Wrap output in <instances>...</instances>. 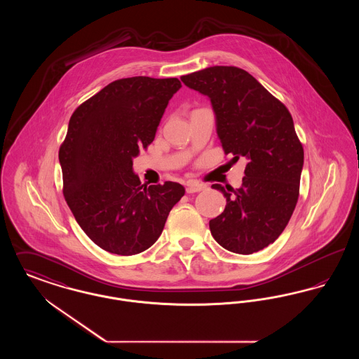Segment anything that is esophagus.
<instances>
[{"mask_svg":"<svg viewBox=\"0 0 359 359\" xmlns=\"http://www.w3.org/2000/svg\"><path fill=\"white\" fill-rule=\"evenodd\" d=\"M203 188L205 187H203L202 184H196V183L189 182V183H187V186H186V191H187V194H194V192H199V191H202Z\"/></svg>","mask_w":359,"mask_h":359,"instance_id":"34e87169","label":"esophagus"}]
</instances>
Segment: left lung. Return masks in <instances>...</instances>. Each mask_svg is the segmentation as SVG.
<instances>
[{"label":"left lung","instance_id":"1","mask_svg":"<svg viewBox=\"0 0 359 359\" xmlns=\"http://www.w3.org/2000/svg\"><path fill=\"white\" fill-rule=\"evenodd\" d=\"M180 79L210 98L224 154L248 160L241 187L212 184L226 207L210 221L211 234L229 252L256 253L284 231L299 199L304 151L292 116L238 67L214 66Z\"/></svg>","mask_w":359,"mask_h":359}]
</instances>
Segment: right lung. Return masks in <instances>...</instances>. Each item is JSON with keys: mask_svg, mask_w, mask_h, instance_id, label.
<instances>
[{"mask_svg": "<svg viewBox=\"0 0 359 359\" xmlns=\"http://www.w3.org/2000/svg\"><path fill=\"white\" fill-rule=\"evenodd\" d=\"M177 78L114 81L72 113L59 149L63 195L76 222L95 245L132 256L160 237L186 189L175 182L141 184L133 158L154 140Z\"/></svg>", "mask_w": 359, "mask_h": 359, "instance_id": "add662e5", "label": "right lung"}]
</instances>
